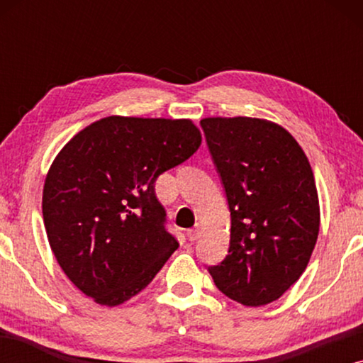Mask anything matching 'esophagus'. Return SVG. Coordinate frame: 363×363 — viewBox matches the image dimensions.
I'll list each match as a JSON object with an SVG mask.
<instances>
[{"instance_id": "1", "label": "esophagus", "mask_w": 363, "mask_h": 363, "mask_svg": "<svg viewBox=\"0 0 363 363\" xmlns=\"http://www.w3.org/2000/svg\"><path fill=\"white\" fill-rule=\"evenodd\" d=\"M186 236H188V240H190V241H196L198 238H200V226L196 225L195 228H191V230H188Z\"/></svg>"}]
</instances>
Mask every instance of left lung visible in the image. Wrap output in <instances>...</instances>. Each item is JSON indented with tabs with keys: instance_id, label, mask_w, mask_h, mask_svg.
<instances>
[{
	"instance_id": "1",
	"label": "left lung",
	"mask_w": 363,
	"mask_h": 363,
	"mask_svg": "<svg viewBox=\"0 0 363 363\" xmlns=\"http://www.w3.org/2000/svg\"><path fill=\"white\" fill-rule=\"evenodd\" d=\"M231 213L228 256L208 271L242 306L279 299L306 271L319 235L314 173L286 128L251 117L200 122Z\"/></svg>"
}]
</instances>
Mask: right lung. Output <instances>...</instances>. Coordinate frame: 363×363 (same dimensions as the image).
I'll use <instances>...</instances> for the list:
<instances>
[{
	"instance_id": "1",
	"label": "right lung",
	"mask_w": 363,
	"mask_h": 363,
	"mask_svg": "<svg viewBox=\"0 0 363 363\" xmlns=\"http://www.w3.org/2000/svg\"><path fill=\"white\" fill-rule=\"evenodd\" d=\"M200 145L191 121L112 116L59 152L44 183V226L59 266L97 304L145 289L178 247L155 182Z\"/></svg>"
}]
</instances>
